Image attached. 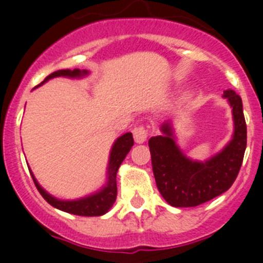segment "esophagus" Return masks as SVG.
<instances>
[{
	"label": "esophagus",
	"mask_w": 263,
	"mask_h": 263,
	"mask_svg": "<svg viewBox=\"0 0 263 263\" xmlns=\"http://www.w3.org/2000/svg\"><path fill=\"white\" fill-rule=\"evenodd\" d=\"M134 139L137 144H142V142L146 141L147 139V129L144 126H140L134 128Z\"/></svg>",
	"instance_id": "obj_1"
}]
</instances>
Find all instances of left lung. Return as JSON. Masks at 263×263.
Returning a JSON list of instances; mask_svg holds the SVG:
<instances>
[{"instance_id": "8db88e82", "label": "left lung", "mask_w": 263, "mask_h": 263, "mask_svg": "<svg viewBox=\"0 0 263 263\" xmlns=\"http://www.w3.org/2000/svg\"><path fill=\"white\" fill-rule=\"evenodd\" d=\"M222 97L232 107L234 134L229 144L206 161L188 159L176 144L171 122L161 124L163 135L148 140L156 187L174 208H195L229 190L242 166L247 146V124L242 99L234 90Z\"/></svg>"}]
</instances>
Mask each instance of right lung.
I'll return each mask as SVG.
<instances>
[{
	"label": "right lung",
	"mask_w": 263,
	"mask_h": 263,
	"mask_svg": "<svg viewBox=\"0 0 263 263\" xmlns=\"http://www.w3.org/2000/svg\"><path fill=\"white\" fill-rule=\"evenodd\" d=\"M86 70H58L55 72L50 73L49 76H47L44 79V81L42 84H39L38 86L43 85L44 82H47L53 78H60V76H65V78H73V79H80L82 76L87 75ZM36 86V87H38ZM134 146V137H132L131 132H127V134L122 135L121 137L116 140L115 144H113L112 150H110L109 155V163H108V172H107V183H105L104 187L102 188L98 192L92 193V195L86 196V197L79 198V200H72V201H65V200H58V198L50 196L47 191H44L41 187L38 182H36L35 177L31 173V178H33L34 184L36 185V190L39 191L42 196H43L44 200L52 205L53 208L58 209V210H62L65 213L79 215V216H100V215H104L105 213L110 210V208L115 203L117 198V172H118L119 165L122 164V161L124 160L127 154L129 153L131 147ZM29 168V166H28Z\"/></svg>",
	"instance_id": "obj_1"
}]
</instances>
